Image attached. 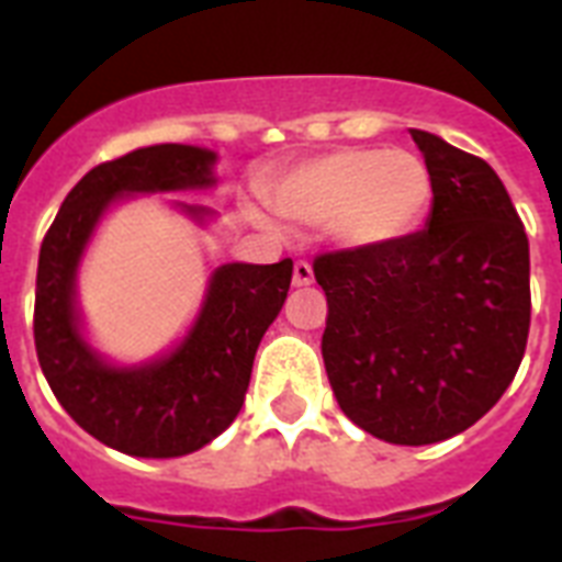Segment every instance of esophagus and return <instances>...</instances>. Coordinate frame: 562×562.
Here are the masks:
<instances>
[{
	"label": "esophagus",
	"instance_id": "34e87169",
	"mask_svg": "<svg viewBox=\"0 0 562 562\" xmlns=\"http://www.w3.org/2000/svg\"><path fill=\"white\" fill-rule=\"evenodd\" d=\"M312 280H315L312 265H308L306 259H297V262H294V285H297V289H303V285H312Z\"/></svg>",
	"mask_w": 562,
	"mask_h": 562
}]
</instances>
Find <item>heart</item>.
Returning <instances> with one entry per match:
<instances>
[{
	"instance_id": "1",
	"label": "heart",
	"mask_w": 562,
	"mask_h": 562,
	"mask_svg": "<svg viewBox=\"0 0 562 562\" xmlns=\"http://www.w3.org/2000/svg\"><path fill=\"white\" fill-rule=\"evenodd\" d=\"M262 194L291 221H329L344 245H382L405 236L426 215L431 171L411 151L338 148L271 175Z\"/></svg>"
}]
</instances>
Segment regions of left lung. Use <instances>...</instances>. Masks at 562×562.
Returning <instances> with one entry per match:
<instances>
[{
	"label": "left lung",
	"mask_w": 562,
	"mask_h": 562,
	"mask_svg": "<svg viewBox=\"0 0 562 562\" xmlns=\"http://www.w3.org/2000/svg\"><path fill=\"white\" fill-rule=\"evenodd\" d=\"M431 171L428 227L315 256L326 375L379 440L440 443L487 414L522 364L531 326L528 236L487 162L411 131Z\"/></svg>",
	"instance_id": "8db88e82"
}]
</instances>
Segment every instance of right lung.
I'll use <instances>...</instances> for the list:
<instances>
[{
  "mask_svg": "<svg viewBox=\"0 0 562 562\" xmlns=\"http://www.w3.org/2000/svg\"><path fill=\"white\" fill-rule=\"evenodd\" d=\"M215 154L194 145H148L90 169L60 203L37 262L34 347L48 387L78 426L136 458L201 449L245 405L254 356L280 315L294 262L221 265L187 341L145 368H108L83 344L75 317V268L113 198L212 187ZM203 218L206 206L180 203Z\"/></svg>",
  "mask_w": 562,
  "mask_h": 562,
  "instance_id": "1",
  "label": "right lung"
}]
</instances>
